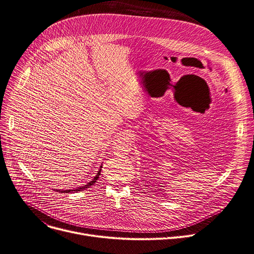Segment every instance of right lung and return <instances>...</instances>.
<instances>
[{"label": "right lung", "instance_id": "right-lung-1", "mask_svg": "<svg viewBox=\"0 0 254 254\" xmlns=\"http://www.w3.org/2000/svg\"><path fill=\"white\" fill-rule=\"evenodd\" d=\"M101 168L102 167H100V169H99V171H98V173H97V175L94 177V179L93 180H91L89 183H87L86 186H84V187H82V188H78V189H75V190H59V191H61V192H71V191H81V190H85L86 189H89L92 184H94L96 181H97V179L99 178V175H100V172H101Z\"/></svg>", "mask_w": 254, "mask_h": 254}]
</instances>
